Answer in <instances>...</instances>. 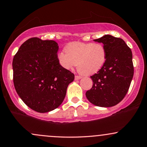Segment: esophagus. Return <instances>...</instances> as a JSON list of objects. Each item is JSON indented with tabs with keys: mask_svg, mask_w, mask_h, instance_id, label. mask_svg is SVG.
Here are the masks:
<instances>
[{
	"mask_svg": "<svg viewBox=\"0 0 147 147\" xmlns=\"http://www.w3.org/2000/svg\"><path fill=\"white\" fill-rule=\"evenodd\" d=\"M81 78V76H75V80H79Z\"/></svg>",
	"mask_w": 147,
	"mask_h": 147,
	"instance_id": "esophagus-1",
	"label": "esophagus"
}]
</instances>
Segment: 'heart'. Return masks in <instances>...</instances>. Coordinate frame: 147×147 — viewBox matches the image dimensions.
<instances>
[{
    "label": "heart",
    "instance_id": "obj_1",
    "mask_svg": "<svg viewBox=\"0 0 147 147\" xmlns=\"http://www.w3.org/2000/svg\"><path fill=\"white\" fill-rule=\"evenodd\" d=\"M57 55L59 65L69 70L77 64L78 72L92 75L99 71L107 59V50L102 43L72 42Z\"/></svg>",
    "mask_w": 147,
    "mask_h": 147
}]
</instances>
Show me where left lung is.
Wrapping results in <instances>:
<instances>
[{
    "instance_id": "obj_1",
    "label": "left lung",
    "mask_w": 147,
    "mask_h": 147,
    "mask_svg": "<svg viewBox=\"0 0 147 147\" xmlns=\"http://www.w3.org/2000/svg\"><path fill=\"white\" fill-rule=\"evenodd\" d=\"M94 40L103 43L107 59L102 69L90 76L92 87L86 95L94 105L111 107L122 101L130 88L134 74L132 51L123 39L111 35Z\"/></svg>"
}]
</instances>
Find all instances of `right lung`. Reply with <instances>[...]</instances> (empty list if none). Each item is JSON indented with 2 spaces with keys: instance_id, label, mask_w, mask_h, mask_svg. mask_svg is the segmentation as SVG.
Listing matches in <instances>:
<instances>
[{
  "instance_id": "obj_1",
  "label": "right lung",
  "mask_w": 147,
  "mask_h": 147,
  "mask_svg": "<svg viewBox=\"0 0 147 147\" xmlns=\"http://www.w3.org/2000/svg\"><path fill=\"white\" fill-rule=\"evenodd\" d=\"M58 44L31 38L19 48L12 61L17 93L29 108L46 113L62 103L74 74L59 65Z\"/></svg>"
}]
</instances>
